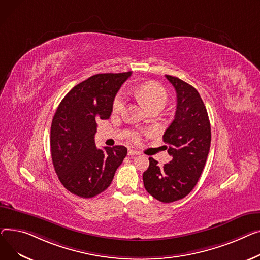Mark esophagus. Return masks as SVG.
Here are the masks:
<instances>
[{"instance_id":"34e87169","label":"esophagus","mask_w":260,"mask_h":260,"mask_svg":"<svg viewBox=\"0 0 260 260\" xmlns=\"http://www.w3.org/2000/svg\"><path fill=\"white\" fill-rule=\"evenodd\" d=\"M137 154H140L139 151H135L133 149H129L128 150V155H137Z\"/></svg>"}]
</instances>
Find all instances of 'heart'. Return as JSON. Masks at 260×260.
Here are the masks:
<instances>
[{"instance_id":"b5f03b06","label":"heart","mask_w":260,"mask_h":260,"mask_svg":"<svg viewBox=\"0 0 260 260\" xmlns=\"http://www.w3.org/2000/svg\"><path fill=\"white\" fill-rule=\"evenodd\" d=\"M134 93L148 110L153 108L162 109L168 102V93L166 89L156 82H148L139 86L135 88ZM125 103L126 95L124 91H121V92H119L115 96L113 101V112L118 113L120 111H123ZM131 137L133 141L139 142L142 140V132L134 131L132 132Z\"/></svg>"}]
</instances>
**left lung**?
Segmentation results:
<instances>
[{
    "mask_svg": "<svg viewBox=\"0 0 260 260\" xmlns=\"http://www.w3.org/2000/svg\"><path fill=\"white\" fill-rule=\"evenodd\" d=\"M175 88L177 105L174 119L162 141L168 145L170 162L159 167L149 157L143 174L147 192L161 203H173L187 196L196 186L205 168L211 145V126L206 106L197 90L172 75H166Z\"/></svg>",
    "mask_w": 260,
    "mask_h": 260,
    "instance_id": "1",
    "label": "left lung"
}]
</instances>
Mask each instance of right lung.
<instances>
[{
  "instance_id": "1",
  "label": "right lung",
  "mask_w": 260,
  "mask_h": 260,
  "mask_svg": "<svg viewBox=\"0 0 260 260\" xmlns=\"http://www.w3.org/2000/svg\"><path fill=\"white\" fill-rule=\"evenodd\" d=\"M131 72L100 73L74 86L59 103L50 131L54 170L72 194L91 198L111 184L127 155L124 146L98 149L96 121L108 119L117 91Z\"/></svg>"
}]
</instances>
